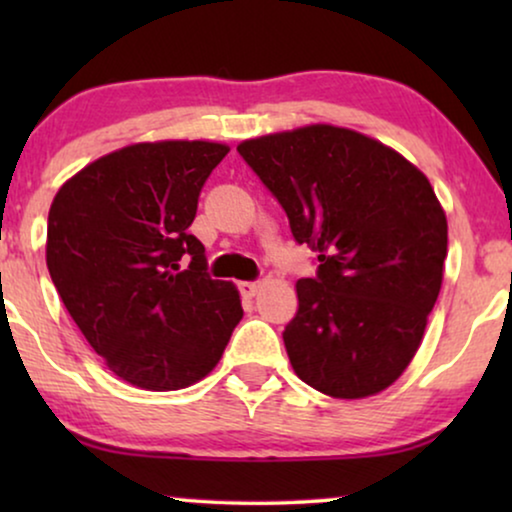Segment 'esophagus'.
I'll return each mask as SVG.
<instances>
[{
    "label": "esophagus",
    "mask_w": 512,
    "mask_h": 512,
    "mask_svg": "<svg viewBox=\"0 0 512 512\" xmlns=\"http://www.w3.org/2000/svg\"><path fill=\"white\" fill-rule=\"evenodd\" d=\"M258 289H261V284H258V282H240L242 296H247V298H254Z\"/></svg>",
    "instance_id": "esophagus-1"
}]
</instances>
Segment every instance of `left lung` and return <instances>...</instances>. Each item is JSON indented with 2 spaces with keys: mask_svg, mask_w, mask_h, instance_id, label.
Listing matches in <instances>:
<instances>
[{
  "mask_svg": "<svg viewBox=\"0 0 512 512\" xmlns=\"http://www.w3.org/2000/svg\"><path fill=\"white\" fill-rule=\"evenodd\" d=\"M317 254L298 279L282 338L296 375L321 394L363 398L396 382L422 342L443 284L447 221L429 179L401 153L333 125L237 146Z\"/></svg>",
  "mask_w": 512,
  "mask_h": 512,
  "instance_id": "left-lung-1",
  "label": "left lung"
}]
</instances>
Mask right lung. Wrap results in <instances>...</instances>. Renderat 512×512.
I'll return each instance as SVG.
<instances>
[{
	"instance_id": "1",
	"label": "right lung",
	"mask_w": 512,
	"mask_h": 512,
	"mask_svg": "<svg viewBox=\"0 0 512 512\" xmlns=\"http://www.w3.org/2000/svg\"><path fill=\"white\" fill-rule=\"evenodd\" d=\"M226 153L214 142L125 146L83 167L48 212L46 265L62 303L109 370L139 389L202 380L244 314L188 233Z\"/></svg>"
}]
</instances>
